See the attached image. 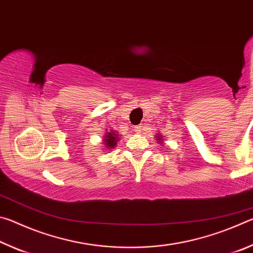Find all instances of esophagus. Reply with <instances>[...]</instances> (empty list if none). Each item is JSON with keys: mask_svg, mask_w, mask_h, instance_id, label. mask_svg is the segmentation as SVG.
<instances>
[{"mask_svg": "<svg viewBox=\"0 0 253 253\" xmlns=\"http://www.w3.org/2000/svg\"><path fill=\"white\" fill-rule=\"evenodd\" d=\"M142 130H143V126L142 125H138V126H135L134 127V131L137 132V134H139V132L142 131Z\"/></svg>", "mask_w": 253, "mask_h": 253, "instance_id": "esophagus-1", "label": "esophagus"}]
</instances>
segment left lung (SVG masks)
Masks as SVG:
<instances>
[{
	"instance_id": "left-lung-1",
	"label": "left lung",
	"mask_w": 253,
	"mask_h": 253,
	"mask_svg": "<svg viewBox=\"0 0 253 253\" xmlns=\"http://www.w3.org/2000/svg\"><path fill=\"white\" fill-rule=\"evenodd\" d=\"M158 139H161V137H160V138H158Z\"/></svg>"
}]
</instances>
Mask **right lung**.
Segmentation results:
<instances>
[{
    "instance_id": "1",
    "label": "right lung",
    "mask_w": 253,
    "mask_h": 253,
    "mask_svg": "<svg viewBox=\"0 0 253 253\" xmlns=\"http://www.w3.org/2000/svg\"><path fill=\"white\" fill-rule=\"evenodd\" d=\"M117 139H118V135L116 134V131H110L108 134H106L105 136V145L107 146V148H115V146L117 145Z\"/></svg>"
}]
</instances>
